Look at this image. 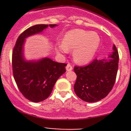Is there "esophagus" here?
Wrapping results in <instances>:
<instances>
[{
	"label": "esophagus",
	"mask_w": 131,
	"mask_h": 131,
	"mask_svg": "<svg viewBox=\"0 0 131 131\" xmlns=\"http://www.w3.org/2000/svg\"><path fill=\"white\" fill-rule=\"evenodd\" d=\"M66 70H67V72H69V71H71L73 70V67H72V66L70 64H68L67 65V67H66Z\"/></svg>",
	"instance_id": "esophagus-1"
}]
</instances>
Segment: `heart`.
Wrapping results in <instances>:
<instances>
[{
  "mask_svg": "<svg viewBox=\"0 0 131 131\" xmlns=\"http://www.w3.org/2000/svg\"><path fill=\"white\" fill-rule=\"evenodd\" d=\"M100 44V37L96 32L75 29L65 34L63 43L58 44V49L63 53H67L68 50H74L75 61L84 63L92 59Z\"/></svg>",
  "mask_w": 131,
  "mask_h": 131,
  "instance_id": "heart-1",
  "label": "heart"
}]
</instances>
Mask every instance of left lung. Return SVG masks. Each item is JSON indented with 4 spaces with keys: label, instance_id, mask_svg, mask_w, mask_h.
<instances>
[{
    "label": "left lung",
    "instance_id": "8db88e82",
    "mask_svg": "<svg viewBox=\"0 0 131 131\" xmlns=\"http://www.w3.org/2000/svg\"><path fill=\"white\" fill-rule=\"evenodd\" d=\"M113 50L110 59H95L85 67H74L77 75L74 91L83 101L89 103L100 101L112 91L115 82L119 58L115 45Z\"/></svg>",
    "mask_w": 131,
    "mask_h": 131
}]
</instances>
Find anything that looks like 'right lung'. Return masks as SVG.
I'll list each match as a JSON object with an SVG mask.
<instances>
[{
	"label": "right lung",
	"mask_w": 131,
	"mask_h": 131,
	"mask_svg": "<svg viewBox=\"0 0 131 131\" xmlns=\"http://www.w3.org/2000/svg\"><path fill=\"white\" fill-rule=\"evenodd\" d=\"M57 25H36L25 30L17 39L13 51L12 65L14 79L18 89L27 100L37 103L47 99L55 83L66 72V63H58L49 58L38 61H26L23 56L25 39Z\"/></svg>",
	"instance_id": "1"
}]
</instances>
